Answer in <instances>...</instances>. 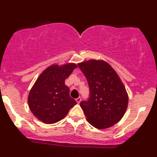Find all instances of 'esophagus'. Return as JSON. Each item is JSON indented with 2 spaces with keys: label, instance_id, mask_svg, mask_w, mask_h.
Returning a JSON list of instances; mask_svg holds the SVG:
<instances>
[{
  "label": "esophagus",
  "instance_id": "34e87169",
  "mask_svg": "<svg viewBox=\"0 0 157 157\" xmlns=\"http://www.w3.org/2000/svg\"><path fill=\"white\" fill-rule=\"evenodd\" d=\"M81 100H82L81 98H77V99H76V101H77V102H78V104H79V102H80Z\"/></svg>",
  "mask_w": 157,
  "mask_h": 157
}]
</instances>
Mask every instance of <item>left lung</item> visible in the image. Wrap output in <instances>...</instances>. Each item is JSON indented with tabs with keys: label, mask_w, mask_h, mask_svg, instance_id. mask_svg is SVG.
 I'll return each mask as SVG.
<instances>
[{
	"label": "left lung",
	"mask_w": 157,
	"mask_h": 157,
	"mask_svg": "<svg viewBox=\"0 0 157 157\" xmlns=\"http://www.w3.org/2000/svg\"><path fill=\"white\" fill-rule=\"evenodd\" d=\"M78 66L90 88L87 101L79 104L87 122L100 129L115 124L122 118L128 105L127 91L120 77L103 60L91 59Z\"/></svg>",
	"instance_id": "left-lung-1"
}]
</instances>
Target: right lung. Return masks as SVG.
Wrapping results in <instances>:
<instances>
[{
	"instance_id": "obj_1",
	"label": "right lung",
	"mask_w": 157,
	"mask_h": 157,
	"mask_svg": "<svg viewBox=\"0 0 157 157\" xmlns=\"http://www.w3.org/2000/svg\"><path fill=\"white\" fill-rule=\"evenodd\" d=\"M77 65L68 63L50 66L42 72L30 90L28 101L30 111L39 120L54 124L67 115L77 104L70 96V90L65 80Z\"/></svg>"
}]
</instances>
